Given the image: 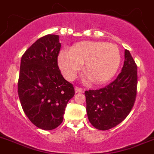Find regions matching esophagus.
I'll use <instances>...</instances> for the list:
<instances>
[{
    "label": "esophagus",
    "mask_w": 154,
    "mask_h": 154,
    "mask_svg": "<svg viewBox=\"0 0 154 154\" xmlns=\"http://www.w3.org/2000/svg\"><path fill=\"white\" fill-rule=\"evenodd\" d=\"M75 92H83V89L81 87H78V86H76L75 87Z\"/></svg>",
    "instance_id": "esophagus-1"
}]
</instances>
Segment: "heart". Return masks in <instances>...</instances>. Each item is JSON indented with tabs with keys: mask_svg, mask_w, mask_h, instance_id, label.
<instances>
[{
	"mask_svg": "<svg viewBox=\"0 0 154 154\" xmlns=\"http://www.w3.org/2000/svg\"><path fill=\"white\" fill-rule=\"evenodd\" d=\"M120 50L116 44L98 41H82L69 51H62L59 64L64 76L73 80L85 63L84 73L95 83L110 80L120 63Z\"/></svg>",
	"mask_w": 154,
	"mask_h": 154,
	"instance_id": "obj_1",
	"label": "heart"
}]
</instances>
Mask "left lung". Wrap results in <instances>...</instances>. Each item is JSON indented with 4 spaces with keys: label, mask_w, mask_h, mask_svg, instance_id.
<instances>
[{
    "label": "left lung",
    "mask_w": 154,
    "mask_h": 154,
    "mask_svg": "<svg viewBox=\"0 0 154 154\" xmlns=\"http://www.w3.org/2000/svg\"><path fill=\"white\" fill-rule=\"evenodd\" d=\"M137 73L136 63L126 50L124 65L117 78L104 88L85 91L86 113L94 127L107 130L126 119L136 98Z\"/></svg>",
    "instance_id": "left-lung-1"
}]
</instances>
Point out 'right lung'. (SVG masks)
I'll list each match as a JSON object with an SVG mask.
<instances>
[{"instance_id":"add662e5","label":"right lung","mask_w":154,"mask_h":154,"mask_svg":"<svg viewBox=\"0 0 154 154\" xmlns=\"http://www.w3.org/2000/svg\"><path fill=\"white\" fill-rule=\"evenodd\" d=\"M59 35L37 40L22 56L18 80L21 105L30 121L44 130L56 129L63 121L68 101L75 94L58 65Z\"/></svg>"}]
</instances>
